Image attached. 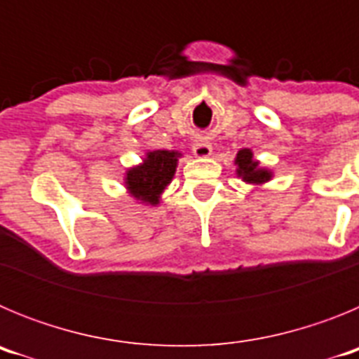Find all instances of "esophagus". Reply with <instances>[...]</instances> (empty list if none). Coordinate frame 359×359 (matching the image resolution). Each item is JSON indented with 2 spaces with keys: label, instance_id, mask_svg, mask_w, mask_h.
I'll return each instance as SVG.
<instances>
[{
  "label": "esophagus",
  "instance_id": "esophagus-1",
  "mask_svg": "<svg viewBox=\"0 0 359 359\" xmlns=\"http://www.w3.org/2000/svg\"><path fill=\"white\" fill-rule=\"evenodd\" d=\"M192 152L196 158H210L212 156V144L205 138H198L192 145Z\"/></svg>",
  "mask_w": 359,
  "mask_h": 359
}]
</instances>
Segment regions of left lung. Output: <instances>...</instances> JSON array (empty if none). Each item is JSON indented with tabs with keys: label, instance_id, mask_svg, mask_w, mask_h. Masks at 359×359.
<instances>
[{
	"label": "left lung",
	"instance_id": "obj_1",
	"mask_svg": "<svg viewBox=\"0 0 359 359\" xmlns=\"http://www.w3.org/2000/svg\"><path fill=\"white\" fill-rule=\"evenodd\" d=\"M233 163H236L237 177H241L246 185H252L253 190L262 189L273 177V170L262 167L261 161L253 156L252 149H241Z\"/></svg>",
	"mask_w": 359,
	"mask_h": 359
}]
</instances>
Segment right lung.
I'll list each match as a JSON object with an SVG mask.
<instances>
[{
	"instance_id": "add662e5",
	"label": "right lung",
	"mask_w": 359,
	"mask_h": 359,
	"mask_svg": "<svg viewBox=\"0 0 359 359\" xmlns=\"http://www.w3.org/2000/svg\"><path fill=\"white\" fill-rule=\"evenodd\" d=\"M180 151H145L138 165H133L123 174V185L131 198L147 207H158L161 194L170 185L176 174Z\"/></svg>"
}]
</instances>
